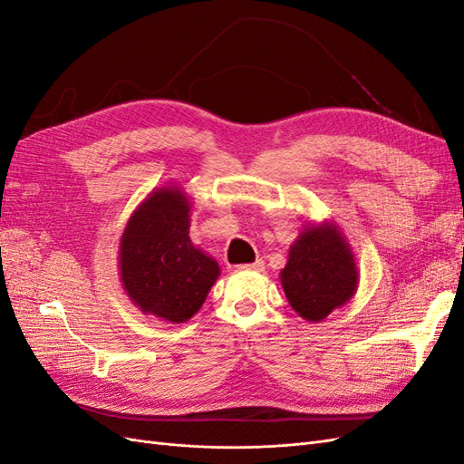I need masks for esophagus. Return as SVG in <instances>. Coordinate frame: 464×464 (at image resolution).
<instances>
[{
  "mask_svg": "<svg viewBox=\"0 0 464 464\" xmlns=\"http://www.w3.org/2000/svg\"><path fill=\"white\" fill-rule=\"evenodd\" d=\"M237 271H263L265 269V263H263V259H257V261H254V263H244V265H237L236 266Z\"/></svg>",
  "mask_w": 464,
  "mask_h": 464,
  "instance_id": "obj_1",
  "label": "esophagus"
}]
</instances>
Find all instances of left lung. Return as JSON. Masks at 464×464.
<instances>
[{"label":"left lung","mask_w":464,"mask_h":464,"mask_svg":"<svg viewBox=\"0 0 464 464\" xmlns=\"http://www.w3.org/2000/svg\"><path fill=\"white\" fill-rule=\"evenodd\" d=\"M290 305L307 321L325 319L344 305L358 285L353 251L333 224L305 228L280 273Z\"/></svg>","instance_id":"obj_1"}]
</instances>
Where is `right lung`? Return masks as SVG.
I'll use <instances>...</instances> for the list:
<instances>
[{"label": "right lung", "instance_id": "add662e5", "mask_svg": "<svg viewBox=\"0 0 464 464\" xmlns=\"http://www.w3.org/2000/svg\"><path fill=\"white\" fill-rule=\"evenodd\" d=\"M125 292L141 312L184 323L199 312L220 273L215 259L189 240V203L162 188L139 205L120 244Z\"/></svg>", "mask_w": 464, "mask_h": 464}]
</instances>
